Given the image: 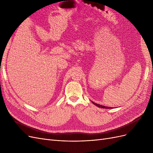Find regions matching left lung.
<instances>
[{
	"label": "left lung",
	"instance_id": "left-lung-1",
	"mask_svg": "<svg viewBox=\"0 0 153 153\" xmlns=\"http://www.w3.org/2000/svg\"><path fill=\"white\" fill-rule=\"evenodd\" d=\"M92 103H93L94 105H96V106H98V107H100V108H113L112 107H108V106H103V105H99V104H97V103H94V102H93V101H92Z\"/></svg>",
	"mask_w": 153,
	"mask_h": 153
}]
</instances>
